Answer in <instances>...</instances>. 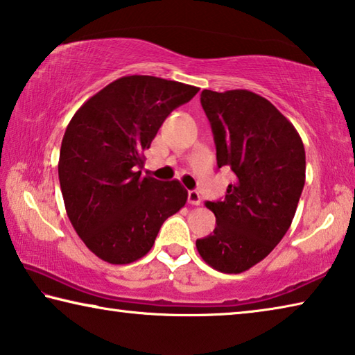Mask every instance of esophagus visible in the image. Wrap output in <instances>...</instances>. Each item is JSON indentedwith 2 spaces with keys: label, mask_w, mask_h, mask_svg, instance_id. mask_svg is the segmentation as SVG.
I'll list each match as a JSON object with an SVG mask.
<instances>
[{
  "label": "esophagus",
  "mask_w": 355,
  "mask_h": 355,
  "mask_svg": "<svg viewBox=\"0 0 355 355\" xmlns=\"http://www.w3.org/2000/svg\"><path fill=\"white\" fill-rule=\"evenodd\" d=\"M189 205H191V206H200L201 205V196L196 190L189 191Z\"/></svg>",
  "instance_id": "1"
}]
</instances>
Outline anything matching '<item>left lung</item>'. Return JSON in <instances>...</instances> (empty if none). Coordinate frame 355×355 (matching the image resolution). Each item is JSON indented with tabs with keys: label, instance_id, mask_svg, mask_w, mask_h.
I'll list each match as a JSON object with an SVG mask.
<instances>
[{
	"label": "left lung",
	"instance_id": "1",
	"mask_svg": "<svg viewBox=\"0 0 355 355\" xmlns=\"http://www.w3.org/2000/svg\"><path fill=\"white\" fill-rule=\"evenodd\" d=\"M201 105L212 127L218 168L236 181L223 201H206L214 234L196 241L206 264L242 274L263 261L286 234L305 184V149L295 127L259 94L205 89Z\"/></svg>",
	"mask_w": 355,
	"mask_h": 355
}]
</instances>
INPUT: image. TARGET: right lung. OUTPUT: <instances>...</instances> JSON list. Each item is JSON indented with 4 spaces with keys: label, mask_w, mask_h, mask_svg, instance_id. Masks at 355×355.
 I'll use <instances>...</instances> for the list:
<instances>
[{
    "label": "right lung",
    "mask_w": 355,
    "mask_h": 355,
    "mask_svg": "<svg viewBox=\"0 0 355 355\" xmlns=\"http://www.w3.org/2000/svg\"><path fill=\"white\" fill-rule=\"evenodd\" d=\"M200 88L149 75H127L89 97L62 137L58 174L67 217L80 239L110 264H130L154 245L187 190L139 168L144 150L174 108Z\"/></svg>",
    "instance_id": "1"
}]
</instances>
